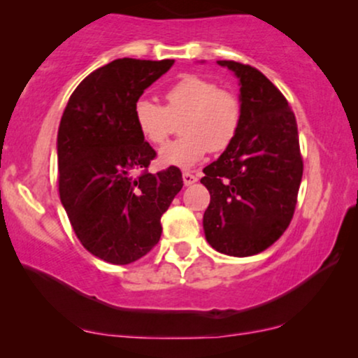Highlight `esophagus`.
I'll use <instances>...</instances> for the list:
<instances>
[{
    "mask_svg": "<svg viewBox=\"0 0 358 358\" xmlns=\"http://www.w3.org/2000/svg\"><path fill=\"white\" fill-rule=\"evenodd\" d=\"M182 179H184V184L185 185H190V184L197 182V180H199L197 176L192 174V173H189V171H185V173L182 174Z\"/></svg>",
    "mask_w": 358,
    "mask_h": 358,
    "instance_id": "34e87169",
    "label": "esophagus"
}]
</instances>
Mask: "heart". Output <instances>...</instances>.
Listing matches in <instances>:
<instances>
[{"label": "heart", "instance_id": "b5f03b06", "mask_svg": "<svg viewBox=\"0 0 358 358\" xmlns=\"http://www.w3.org/2000/svg\"><path fill=\"white\" fill-rule=\"evenodd\" d=\"M241 101L234 92L197 75H187L164 91V106L140 97L134 106V120L140 135L153 145H163L180 120L182 136L159 151L164 166L192 168L208 151L227 150L241 125Z\"/></svg>", "mask_w": 358, "mask_h": 358}]
</instances>
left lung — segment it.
<instances>
[{"label":"left lung","instance_id":"8db88e82","mask_svg":"<svg viewBox=\"0 0 358 358\" xmlns=\"http://www.w3.org/2000/svg\"><path fill=\"white\" fill-rule=\"evenodd\" d=\"M241 85L236 138L200 179L210 192L205 238L218 252L248 257L272 246L295 213L303 176L298 127L285 96L257 68L222 60Z\"/></svg>","mask_w":358,"mask_h":358}]
</instances>
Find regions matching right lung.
Listing matches in <instances>:
<instances>
[{
  "label": "right lung",
  "instance_id": "1",
  "mask_svg": "<svg viewBox=\"0 0 358 358\" xmlns=\"http://www.w3.org/2000/svg\"><path fill=\"white\" fill-rule=\"evenodd\" d=\"M173 63H107L78 85L62 115L60 200L83 246L115 266L138 261L158 244L161 217L184 185L176 166L150 173L156 151L134 120L135 102Z\"/></svg>",
  "mask_w": 358,
  "mask_h": 358
}]
</instances>
